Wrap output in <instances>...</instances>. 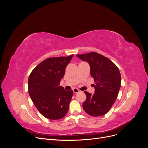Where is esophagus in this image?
<instances>
[{
    "label": "esophagus",
    "instance_id": "34e87169",
    "mask_svg": "<svg viewBox=\"0 0 148 148\" xmlns=\"http://www.w3.org/2000/svg\"><path fill=\"white\" fill-rule=\"evenodd\" d=\"M73 92L75 94H77V93H78L79 92V89H78L77 88H74L73 89Z\"/></svg>",
    "mask_w": 148,
    "mask_h": 148
}]
</instances>
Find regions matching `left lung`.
<instances>
[{
	"instance_id": "1",
	"label": "left lung",
	"mask_w": 148,
	"mask_h": 148,
	"mask_svg": "<svg viewBox=\"0 0 148 148\" xmlns=\"http://www.w3.org/2000/svg\"><path fill=\"white\" fill-rule=\"evenodd\" d=\"M90 66V73L96 84L93 95L84 91L86 99L83 104L86 112L93 117L107 114L118 96L121 86V75L117 66L107 57L96 52L77 55Z\"/></svg>"
}]
</instances>
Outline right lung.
I'll return each mask as SVG.
<instances>
[{
	"instance_id": "add662e5",
	"label": "right lung",
	"mask_w": 148,
	"mask_h": 148,
	"mask_svg": "<svg viewBox=\"0 0 148 148\" xmlns=\"http://www.w3.org/2000/svg\"><path fill=\"white\" fill-rule=\"evenodd\" d=\"M73 56L48 58L36 66L29 77V96L39 112L48 119H61L69 110L73 91L65 90L59 84Z\"/></svg>"
}]
</instances>
